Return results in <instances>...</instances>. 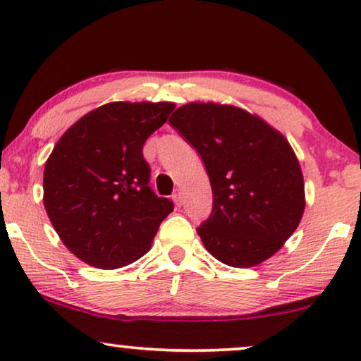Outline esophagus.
Instances as JSON below:
<instances>
[{
	"instance_id": "esophagus-1",
	"label": "esophagus",
	"mask_w": 361,
	"mask_h": 361,
	"mask_svg": "<svg viewBox=\"0 0 361 361\" xmlns=\"http://www.w3.org/2000/svg\"><path fill=\"white\" fill-rule=\"evenodd\" d=\"M172 199H174V202H176V205L177 207H180L182 205V202H184V199H182V192L177 189L176 192H174V195H172Z\"/></svg>"
}]
</instances>
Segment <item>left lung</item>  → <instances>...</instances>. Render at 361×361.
Instances as JSON below:
<instances>
[{
	"label": "left lung",
	"instance_id": "left-lung-1",
	"mask_svg": "<svg viewBox=\"0 0 361 361\" xmlns=\"http://www.w3.org/2000/svg\"><path fill=\"white\" fill-rule=\"evenodd\" d=\"M210 177L214 207L199 228L207 251L233 268L271 258L305 209L304 177L289 141L259 116L219 103H187L169 118Z\"/></svg>",
	"mask_w": 361,
	"mask_h": 361
}]
</instances>
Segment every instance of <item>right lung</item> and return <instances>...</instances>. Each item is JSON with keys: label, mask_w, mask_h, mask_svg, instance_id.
<instances>
[{"label": "right lung", "mask_w": 361, "mask_h": 361, "mask_svg": "<svg viewBox=\"0 0 361 361\" xmlns=\"http://www.w3.org/2000/svg\"><path fill=\"white\" fill-rule=\"evenodd\" d=\"M171 102H113L61 136L44 167V207L62 243L83 263L121 268L151 248L174 204L149 187L142 145Z\"/></svg>", "instance_id": "1"}]
</instances>
